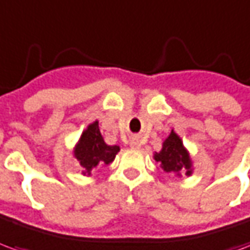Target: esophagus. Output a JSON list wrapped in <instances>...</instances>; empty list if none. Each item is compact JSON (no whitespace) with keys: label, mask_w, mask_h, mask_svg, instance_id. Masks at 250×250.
Returning a JSON list of instances; mask_svg holds the SVG:
<instances>
[{"label":"esophagus","mask_w":250,"mask_h":250,"mask_svg":"<svg viewBox=\"0 0 250 250\" xmlns=\"http://www.w3.org/2000/svg\"><path fill=\"white\" fill-rule=\"evenodd\" d=\"M130 147L131 148H141V143H139V141L136 138H132L130 141Z\"/></svg>","instance_id":"34e87169"}]
</instances>
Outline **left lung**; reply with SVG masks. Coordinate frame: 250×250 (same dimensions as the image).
I'll return each instance as SVG.
<instances>
[{"label":"left lung","instance_id":"8db88e82","mask_svg":"<svg viewBox=\"0 0 250 250\" xmlns=\"http://www.w3.org/2000/svg\"><path fill=\"white\" fill-rule=\"evenodd\" d=\"M154 159L166 173L179 174L185 171L186 175L191 174V161L188 152L184 147L181 138L174 131H171L167 139L163 142L162 150L154 154Z\"/></svg>","mask_w":250,"mask_h":250}]
</instances>
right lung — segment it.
I'll list each match as a JSON object with an SVG mask.
<instances>
[{"label": "right lung", "mask_w": 250, "mask_h": 250, "mask_svg": "<svg viewBox=\"0 0 250 250\" xmlns=\"http://www.w3.org/2000/svg\"><path fill=\"white\" fill-rule=\"evenodd\" d=\"M119 146H108L99 130V122H93L83 132L80 141L75 147V157L80 162L83 174L91 175L93 168L109 165L118 154Z\"/></svg>", "instance_id": "add662e5"}]
</instances>
